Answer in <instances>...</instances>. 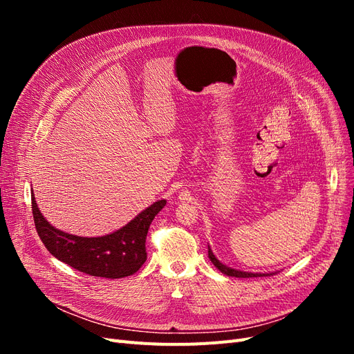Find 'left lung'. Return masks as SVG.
Wrapping results in <instances>:
<instances>
[{
    "label": "left lung",
    "mask_w": 354,
    "mask_h": 354,
    "mask_svg": "<svg viewBox=\"0 0 354 354\" xmlns=\"http://www.w3.org/2000/svg\"><path fill=\"white\" fill-rule=\"evenodd\" d=\"M208 257H209L211 263H212L214 266H216L217 269H218L223 274H226V276H233V277H260V276H273V274H274V273H248V272L234 270V269H232V267H227L226 264L220 263V261L216 259V255L212 254L209 246H208Z\"/></svg>",
    "instance_id": "left-lung-1"
}]
</instances>
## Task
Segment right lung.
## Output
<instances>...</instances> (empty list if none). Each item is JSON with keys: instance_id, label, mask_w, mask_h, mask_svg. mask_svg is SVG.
<instances>
[{"instance_id": "right-lung-1", "label": "right lung", "mask_w": 354, "mask_h": 354, "mask_svg": "<svg viewBox=\"0 0 354 354\" xmlns=\"http://www.w3.org/2000/svg\"><path fill=\"white\" fill-rule=\"evenodd\" d=\"M32 214L42 243L57 260L85 274L120 279L134 274L147 259L146 236L156 214L165 207L160 199L120 230L99 238H82L62 232L42 216L32 194Z\"/></svg>"}]
</instances>
